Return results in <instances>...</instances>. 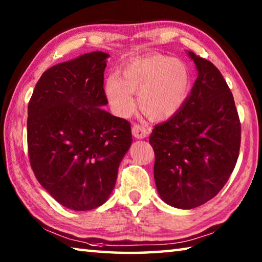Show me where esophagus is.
Listing matches in <instances>:
<instances>
[{
  "label": "esophagus",
  "instance_id": "esophagus-1",
  "mask_svg": "<svg viewBox=\"0 0 262 262\" xmlns=\"http://www.w3.org/2000/svg\"><path fill=\"white\" fill-rule=\"evenodd\" d=\"M133 135H134L136 139H144L145 136L148 135V130L143 125H140V123H134L132 127Z\"/></svg>",
  "mask_w": 262,
  "mask_h": 262
}]
</instances>
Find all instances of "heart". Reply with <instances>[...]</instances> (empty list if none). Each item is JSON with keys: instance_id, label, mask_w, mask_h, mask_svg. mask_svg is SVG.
Listing matches in <instances>:
<instances>
[{"instance_id": "obj_1", "label": "heart", "mask_w": 262, "mask_h": 262, "mask_svg": "<svg viewBox=\"0 0 262 262\" xmlns=\"http://www.w3.org/2000/svg\"><path fill=\"white\" fill-rule=\"evenodd\" d=\"M189 89V73L181 61L163 54L133 60L121 78L111 77L105 94L114 112L128 117L135 108L133 94H139L141 110L154 120H165L184 105Z\"/></svg>"}]
</instances>
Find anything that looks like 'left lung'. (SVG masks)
I'll use <instances>...</instances> for the list:
<instances>
[{
  "instance_id": "left-lung-1",
  "label": "left lung",
  "mask_w": 262,
  "mask_h": 262,
  "mask_svg": "<svg viewBox=\"0 0 262 262\" xmlns=\"http://www.w3.org/2000/svg\"><path fill=\"white\" fill-rule=\"evenodd\" d=\"M199 76L178 112L155 126L154 177L162 200L192 209L227 184L241 149L242 126L222 74L210 61L188 52Z\"/></svg>"
}]
</instances>
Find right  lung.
<instances>
[{"label": "right lung", "instance_id": "add662e5", "mask_svg": "<svg viewBox=\"0 0 262 262\" xmlns=\"http://www.w3.org/2000/svg\"><path fill=\"white\" fill-rule=\"evenodd\" d=\"M108 54L92 52L47 69L28 106V151L35 178L60 205L91 210L107 200L132 144L130 122L108 103Z\"/></svg>", "mask_w": 262, "mask_h": 262}]
</instances>
